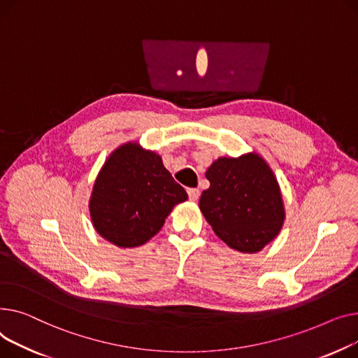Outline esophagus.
<instances>
[{
	"label": "esophagus",
	"instance_id": "esophagus-1",
	"mask_svg": "<svg viewBox=\"0 0 358 358\" xmlns=\"http://www.w3.org/2000/svg\"><path fill=\"white\" fill-rule=\"evenodd\" d=\"M187 195H189V199H191V201H196L201 195V191L196 187H191V189H187Z\"/></svg>",
	"mask_w": 358,
	"mask_h": 358
}]
</instances>
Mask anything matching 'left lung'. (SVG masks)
Listing matches in <instances>:
<instances>
[{"label": "left lung", "instance_id": "obj_1", "mask_svg": "<svg viewBox=\"0 0 358 358\" xmlns=\"http://www.w3.org/2000/svg\"><path fill=\"white\" fill-rule=\"evenodd\" d=\"M205 176L211 185L202 192L199 208L231 248L256 253L279 234L285 220L280 189L260 156L220 157Z\"/></svg>", "mask_w": 358, "mask_h": 358}]
</instances>
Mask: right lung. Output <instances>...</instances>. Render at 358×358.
Returning a JSON list of instances; mask_svg holds the SVG:
<instances>
[{"label":"right lung","instance_id":"right-lung-1","mask_svg":"<svg viewBox=\"0 0 358 358\" xmlns=\"http://www.w3.org/2000/svg\"><path fill=\"white\" fill-rule=\"evenodd\" d=\"M185 189L155 152L127 143L107 159L90 201L98 234L118 247H138L155 237Z\"/></svg>","mask_w":358,"mask_h":358}]
</instances>
